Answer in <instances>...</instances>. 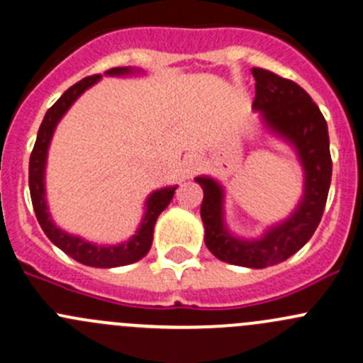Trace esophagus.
<instances>
[{
  "mask_svg": "<svg viewBox=\"0 0 363 363\" xmlns=\"http://www.w3.org/2000/svg\"><path fill=\"white\" fill-rule=\"evenodd\" d=\"M199 168H200V160L196 158V156H188V158H186V172H188L189 175L195 174Z\"/></svg>",
  "mask_w": 363,
  "mask_h": 363,
  "instance_id": "esophagus-1",
  "label": "esophagus"
}]
</instances>
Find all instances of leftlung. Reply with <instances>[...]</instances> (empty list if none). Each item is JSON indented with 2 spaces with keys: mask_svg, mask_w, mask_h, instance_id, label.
Returning <instances> with one entry per match:
<instances>
[{
  "mask_svg": "<svg viewBox=\"0 0 363 363\" xmlns=\"http://www.w3.org/2000/svg\"><path fill=\"white\" fill-rule=\"evenodd\" d=\"M256 94L252 108L298 151L306 170L303 199L290 219L269 230L259 240H240L223 225V189L208 177H196L203 189L200 214L205 225V246L221 262L265 269L295 255L316 232L332 181L328 128L323 113L309 94L290 79L265 68H252Z\"/></svg>",
  "mask_w": 363,
  "mask_h": 363,
  "instance_id": "obj_1",
  "label": "left lung"
}]
</instances>
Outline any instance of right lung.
Returning <instances> with one entry per match:
<instances>
[{
  "mask_svg": "<svg viewBox=\"0 0 363 363\" xmlns=\"http://www.w3.org/2000/svg\"><path fill=\"white\" fill-rule=\"evenodd\" d=\"M131 72V68H112L108 69V75H121V73ZM101 75H91L86 79L79 80L68 87L60 100L52 105L43 117L42 124H40L38 135H36L35 147H33L31 156H29V193H31L33 208H35L36 219H38L40 226L49 237L50 242L56 244L61 251L67 252L73 259L79 263L89 267H101V269H111V267H123L130 265V263L138 262L147 255L152 246V232H155V223L158 219L161 212L167 208L170 203L172 196H174L175 188H163L152 193L147 200V211H145L144 219H142V226L138 228L137 235L128 242L119 244V246H96L87 240H82L80 237L69 235L57 228L50 219L49 212H47L45 203V188H43V172H45V161H47V149H49L50 138H52L56 124L63 117V113L68 111L69 105L87 89L93 86L94 82L100 80Z\"/></svg>",
  "mask_w": 363,
  "mask_h": 363,
  "instance_id": "right-lung-1",
  "label": "right lung"
}]
</instances>
